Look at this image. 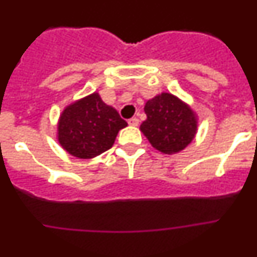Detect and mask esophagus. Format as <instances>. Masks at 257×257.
<instances>
[{"label":"esophagus","mask_w":257,"mask_h":257,"mask_svg":"<svg viewBox=\"0 0 257 257\" xmlns=\"http://www.w3.org/2000/svg\"><path fill=\"white\" fill-rule=\"evenodd\" d=\"M128 124H130V126H138V124H139V119L136 117L130 118V119H128Z\"/></svg>","instance_id":"esophagus-1"}]
</instances>
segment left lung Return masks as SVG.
<instances>
[{
  "instance_id": "left-lung-1",
  "label": "left lung",
  "mask_w": 257,
  "mask_h": 257,
  "mask_svg": "<svg viewBox=\"0 0 257 257\" xmlns=\"http://www.w3.org/2000/svg\"><path fill=\"white\" fill-rule=\"evenodd\" d=\"M147 119L140 130L157 151L178 153L192 143L197 133V118L185 103L169 92L147 101Z\"/></svg>"
}]
</instances>
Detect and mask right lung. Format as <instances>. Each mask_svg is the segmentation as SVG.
Segmentation results:
<instances>
[{
  "label": "right lung",
  "instance_id": "1",
  "mask_svg": "<svg viewBox=\"0 0 257 257\" xmlns=\"http://www.w3.org/2000/svg\"><path fill=\"white\" fill-rule=\"evenodd\" d=\"M126 126L117 110L94 92L64 109L59 119L58 139L68 153L87 160L112 148L118 131Z\"/></svg>",
  "mask_w": 257,
  "mask_h": 257
}]
</instances>
